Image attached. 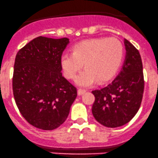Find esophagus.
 Returning <instances> with one entry per match:
<instances>
[{
    "label": "esophagus",
    "instance_id": "esophagus-1",
    "mask_svg": "<svg viewBox=\"0 0 158 158\" xmlns=\"http://www.w3.org/2000/svg\"><path fill=\"white\" fill-rule=\"evenodd\" d=\"M86 93L85 89H78V90H77V94H78V96H81V95H83L84 93Z\"/></svg>",
    "mask_w": 158,
    "mask_h": 158
}]
</instances>
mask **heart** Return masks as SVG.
Wrapping results in <instances>:
<instances>
[{
    "label": "heart",
    "instance_id": "heart-1",
    "mask_svg": "<svg viewBox=\"0 0 158 158\" xmlns=\"http://www.w3.org/2000/svg\"><path fill=\"white\" fill-rule=\"evenodd\" d=\"M123 46L116 38H93L77 44L72 53L62 54L60 64L66 78L73 80L82 69L76 79L81 87L91 86L99 80L107 81L118 72L123 58Z\"/></svg>",
    "mask_w": 158,
    "mask_h": 158
}]
</instances>
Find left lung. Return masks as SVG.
Instances as JSON below:
<instances>
[{
	"label": "left lung",
	"mask_w": 158,
	"mask_h": 158,
	"mask_svg": "<svg viewBox=\"0 0 158 158\" xmlns=\"http://www.w3.org/2000/svg\"><path fill=\"white\" fill-rule=\"evenodd\" d=\"M126 56L120 72L104 87L93 90L95 119L110 128L126 124L139 109L144 92L143 68L139 50L124 39Z\"/></svg>",
	"instance_id": "left-lung-1"
}]
</instances>
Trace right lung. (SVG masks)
<instances>
[{"mask_svg": "<svg viewBox=\"0 0 158 158\" xmlns=\"http://www.w3.org/2000/svg\"><path fill=\"white\" fill-rule=\"evenodd\" d=\"M69 39L38 37L16 54L13 90L20 113L44 130L65 121L77 96V88L62 76L60 59Z\"/></svg>", "mask_w": 158, "mask_h": 158, "instance_id": "add662e5", "label": "right lung"}]
</instances>
